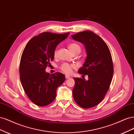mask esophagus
<instances>
[{
  "label": "esophagus",
  "mask_w": 134,
  "mask_h": 134,
  "mask_svg": "<svg viewBox=\"0 0 134 134\" xmlns=\"http://www.w3.org/2000/svg\"><path fill=\"white\" fill-rule=\"evenodd\" d=\"M70 77L69 76V75H65V78L66 79H69V78H70Z\"/></svg>",
  "instance_id": "obj_1"
}]
</instances>
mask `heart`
I'll return each instance as SVG.
<instances>
[{
  "instance_id": "b5f03b06",
  "label": "heart",
  "mask_w": 134,
  "mask_h": 134,
  "mask_svg": "<svg viewBox=\"0 0 134 134\" xmlns=\"http://www.w3.org/2000/svg\"><path fill=\"white\" fill-rule=\"evenodd\" d=\"M69 48L70 50L71 51L72 53H75V52H79L81 51V47L79 44L76 43H71L69 44ZM54 55L55 57L57 56L58 55V50L56 49L54 51ZM76 68V65L74 64H69L67 63H65L62 64L60 66V69L62 72L66 74H70L72 71V69H74Z\"/></svg>"
}]
</instances>
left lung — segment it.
<instances>
[{"label":"left lung","mask_w":134,"mask_h":134,"mask_svg":"<svg viewBox=\"0 0 134 134\" xmlns=\"http://www.w3.org/2000/svg\"><path fill=\"white\" fill-rule=\"evenodd\" d=\"M71 37L86 47L87 58L78 72L88 76V80L74 78L75 83L72 95L79 106L86 109L92 108L102 102L110 86L113 74L111 54L107 44L92 31L79 32Z\"/></svg>","instance_id":"obj_1"}]
</instances>
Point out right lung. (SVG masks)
Returning <instances> with one entry per match:
<instances>
[{
  "label": "right lung",
  "instance_id": "add662e5",
  "mask_svg": "<svg viewBox=\"0 0 134 134\" xmlns=\"http://www.w3.org/2000/svg\"><path fill=\"white\" fill-rule=\"evenodd\" d=\"M70 34L43 32L27 43L19 65L20 79L26 94L38 106L43 107L55 100L56 90L65 77L59 72L50 75L46 67L54 58L56 46Z\"/></svg>",
  "mask_w": 134,
  "mask_h": 134
}]
</instances>
